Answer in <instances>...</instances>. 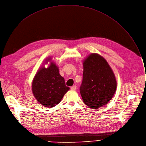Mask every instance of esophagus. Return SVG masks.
<instances>
[{
  "instance_id": "1",
  "label": "esophagus",
  "mask_w": 146,
  "mask_h": 146,
  "mask_svg": "<svg viewBox=\"0 0 146 146\" xmlns=\"http://www.w3.org/2000/svg\"><path fill=\"white\" fill-rule=\"evenodd\" d=\"M71 90H76V86H73L72 87H71Z\"/></svg>"
}]
</instances>
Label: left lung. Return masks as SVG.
I'll list each match as a JSON object with an SVG mask.
<instances>
[{
  "label": "left lung",
  "instance_id": "left-lung-1",
  "mask_svg": "<svg viewBox=\"0 0 146 146\" xmlns=\"http://www.w3.org/2000/svg\"><path fill=\"white\" fill-rule=\"evenodd\" d=\"M83 82L80 88L84 103L90 108L97 109L107 104L117 88L115 74L108 62L96 53L83 61Z\"/></svg>",
  "mask_w": 146,
  "mask_h": 146
}]
</instances>
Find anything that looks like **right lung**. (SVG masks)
Listing matches in <instances>:
<instances>
[{
	"instance_id": "right-lung-1",
	"label": "right lung",
	"mask_w": 146,
	"mask_h": 146,
	"mask_svg": "<svg viewBox=\"0 0 146 146\" xmlns=\"http://www.w3.org/2000/svg\"><path fill=\"white\" fill-rule=\"evenodd\" d=\"M50 64L47 68L45 64ZM32 92L36 100L44 107L50 108L58 105L70 88L66 86L58 66L50 56L46 58L33 80Z\"/></svg>"
}]
</instances>
